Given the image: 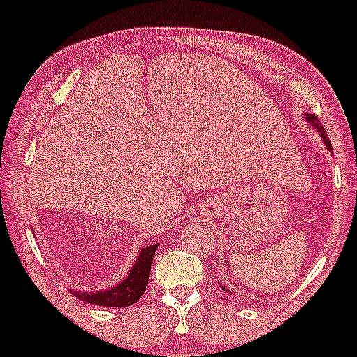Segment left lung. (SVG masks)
<instances>
[{
    "instance_id": "left-lung-1",
    "label": "left lung",
    "mask_w": 357,
    "mask_h": 357,
    "mask_svg": "<svg viewBox=\"0 0 357 357\" xmlns=\"http://www.w3.org/2000/svg\"><path fill=\"white\" fill-rule=\"evenodd\" d=\"M305 116H307V120H308V121H312V123H313V127L317 128V132H319L320 137H322V139H324V144H325V146H327L328 151L332 152V144H331V140H328L327 134H325V130H324L322 123H320V120L317 119L315 115H310V113H307V115H305Z\"/></svg>"
}]
</instances>
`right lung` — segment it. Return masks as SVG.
Returning a JSON list of instances; mask_svg holds the SVG:
<instances>
[{
    "label": "right lung",
    "mask_w": 357,
    "mask_h": 357,
    "mask_svg": "<svg viewBox=\"0 0 357 357\" xmlns=\"http://www.w3.org/2000/svg\"><path fill=\"white\" fill-rule=\"evenodd\" d=\"M155 249H158V245H149V248L142 249V252L139 254V259L135 261L134 268L125 278L123 283L116 284L107 291H73V295L91 305H98V307H130L146 291Z\"/></svg>",
    "instance_id": "1"
}]
</instances>
